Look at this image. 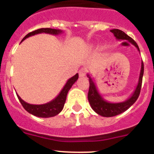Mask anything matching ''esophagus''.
Wrapping results in <instances>:
<instances>
[{"mask_svg": "<svg viewBox=\"0 0 154 154\" xmlns=\"http://www.w3.org/2000/svg\"><path fill=\"white\" fill-rule=\"evenodd\" d=\"M79 74L80 77H85L87 74V70L85 69H83V68H82V69H81L79 70Z\"/></svg>", "mask_w": 154, "mask_h": 154, "instance_id": "obj_1", "label": "esophagus"}]
</instances>
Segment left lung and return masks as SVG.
<instances>
[{"instance_id":"1","label":"left lung","mask_w":154,"mask_h":154,"mask_svg":"<svg viewBox=\"0 0 154 154\" xmlns=\"http://www.w3.org/2000/svg\"><path fill=\"white\" fill-rule=\"evenodd\" d=\"M110 31L112 33H113L114 36L116 37V38L117 39V40H128L132 45L135 46L138 49V51H140V48H139L138 45H137L135 41L133 40L132 38H130V36H128L123 31L119 29H112ZM143 71L144 65L143 62L142 61L138 84H137L135 91L132 94V96L129 99H126V101L116 103H109V102H107L106 100H105L103 98V96L99 94V91H98L97 88H96V84L93 82V80L92 79L90 75L89 74L87 75L89 79V93H88V99H89V104H90L92 109L96 113L102 116H104V117L115 116L119 115V114L122 113V112H125L126 110H127L133 103L137 101L139 96H140L141 90V85H142Z\"/></svg>"}]
</instances>
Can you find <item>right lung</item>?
Segmentation results:
<instances>
[{
  "instance_id": "right-lung-1",
  "label": "right lung",
  "mask_w": 154,
  "mask_h": 154,
  "mask_svg": "<svg viewBox=\"0 0 154 154\" xmlns=\"http://www.w3.org/2000/svg\"><path fill=\"white\" fill-rule=\"evenodd\" d=\"M40 33H46L53 35H58L59 34H62V31L59 29H52V28H40V29L35 30V31H31V32L28 33L22 39L21 42H23L24 39H26L28 37ZM78 79L79 74L77 73V74H75L74 76H72V78H70L68 80L67 82L65 83V86L63 87V89H62L60 93L57 96V97H55L51 102L45 103V104H29V103L24 102L23 99H21V98L17 94V96L18 98L20 103H21V105H22L23 107L24 108V109L26 110L27 112H29V113L32 114V115L35 116H38V117H52V116H55L58 115L62 110V109L64 107V105H65V100H66L68 92H69V89H71V87L72 86L73 84L77 81Z\"/></svg>"
}]
</instances>
